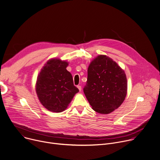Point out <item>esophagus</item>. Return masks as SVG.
I'll return each mask as SVG.
<instances>
[{
    "label": "esophagus",
    "instance_id": "1",
    "mask_svg": "<svg viewBox=\"0 0 160 160\" xmlns=\"http://www.w3.org/2000/svg\"><path fill=\"white\" fill-rule=\"evenodd\" d=\"M77 87H78V89H79V92H81V86H79V85H78V86Z\"/></svg>",
    "mask_w": 160,
    "mask_h": 160
}]
</instances>
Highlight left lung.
I'll return each instance as SVG.
<instances>
[{"instance_id": "obj_1", "label": "left lung", "mask_w": 160, "mask_h": 160, "mask_svg": "<svg viewBox=\"0 0 160 160\" xmlns=\"http://www.w3.org/2000/svg\"><path fill=\"white\" fill-rule=\"evenodd\" d=\"M92 109L107 114L118 109L127 93V79L118 63L106 55H98L88 68V79L83 89Z\"/></svg>"}]
</instances>
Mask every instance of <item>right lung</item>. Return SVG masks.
<instances>
[{
    "mask_svg": "<svg viewBox=\"0 0 160 160\" xmlns=\"http://www.w3.org/2000/svg\"><path fill=\"white\" fill-rule=\"evenodd\" d=\"M68 65L67 62L58 58L51 59L38 76L35 90L40 102L49 111H63L79 92L72 74L66 69Z\"/></svg>",
    "mask_w": 160,
    "mask_h": 160,
    "instance_id": "1",
    "label": "right lung"
}]
</instances>
